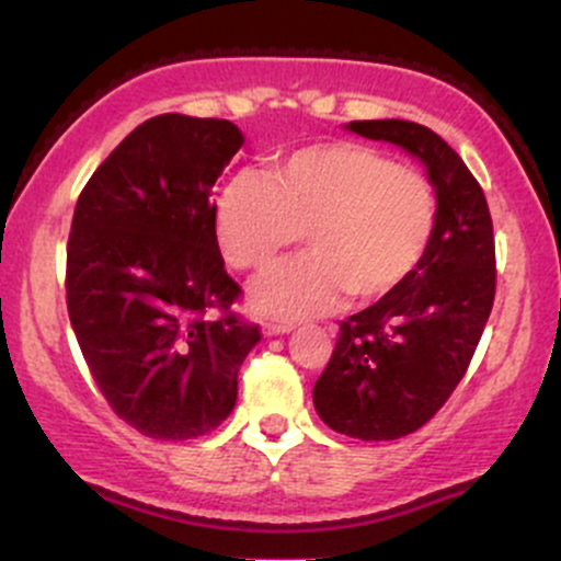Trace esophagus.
<instances>
[{
  "label": "esophagus",
  "instance_id": "obj_1",
  "mask_svg": "<svg viewBox=\"0 0 561 561\" xmlns=\"http://www.w3.org/2000/svg\"><path fill=\"white\" fill-rule=\"evenodd\" d=\"M287 332H293V324H274V321L263 324V334H266V337H276V334H287Z\"/></svg>",
  "mask_w": 561,
  "mask_h": 561
}]
</instances>
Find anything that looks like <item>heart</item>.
Masks as SVG:
<instances>
[{
    "label": "heart",
    "instance_id": "obj_1",
    "mask_svg": "<svg viewBox=\"0 0 561 561\" xmlns=\"http://www.w3.org/2000/svg\"><path fill=\"white\" fill-rule=\"evenodd\" d=\"M214 221L224 259L250 274L268 272L306 231L311 253L253 289L255 311L295 321L330 313L347 295H396L433 244L437 197L416 169L375 147L332 141L274 160L266 179H231Z\"/></svg>",
    "mask_w": 561,
    "mask_h": 561
}]
</instances>
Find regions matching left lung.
Instances as JSON below:
<instances>
[{
  "label": "left lung",
  "instance_id": "8db88e82",
  "mask_svg": "<svg viewBox=\"0 0 561 561\" xmlns=\"http://www.w3.org/2000/svg\"><path fill=\"white\" fill-rule=\"evenodd\" d=\"M347 128L422 160L437 227L422 266L396 295L340 321L313 405L334 433L398 440L433 420L467 375L495 298L493 221L478 179L433 128L398 118Z\"/></svg>",
  "mask_w": 561,
  "mask_h": 561
}]
</instances>
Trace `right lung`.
Segmentation results:
<instances>
[{"label": "right lung", "mask_w": 561, "mask_h": 561, "mask_svg": "<svg viewBox=\"0 0 561 561\" xmlns=\"http://www.w3.org/2000/svg\"><path fill=\"white\" fill-rule=\"evenodd\" d=\"M224 118L165 113L134 128L81 190L66 300L83 362L128 427L156 440L208 435L237 403L261 340L231 311L210 190L242 147Z\"/></svg>", "instance_id": "1"}]
</instances>
